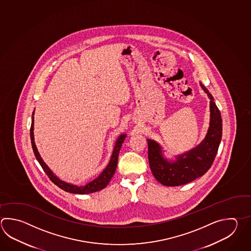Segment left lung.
Here are the masks:
<instances>
[{"label": "left lung", "mask_w": 251, "mask_h": 251, "mask_svg": "<svg viewBox=\"0 0 251 251\" xmlns=\"http://www.w3.org/2000/svg\"><path fill=\"white\" fill-rule=\"evenodd\" d=\"M210 98V127L203 142L188 153L180 154L176 162H168L162 155L158 144L148 139L149 162L154 178L164 186H179L201 177L215 161L222 139L223 124L218 107L209 91L200 84Z\"/></svg>", "instance_id": "obj_1"}]
</instances>
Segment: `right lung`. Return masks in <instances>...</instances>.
I'll return each mask as SVG.
<instances>
[{
    "label": "right lung",
    "mask_w": 251,
    "mask_h": 251,
    "mask_svg": "<svg viewBox=\"0 0 251 251\" xmlns=\"http://www.w3.org/2000/svg\"><path fill=\"white\" fill-rule=\"evenodd\" d=\"M33 129H34V112H33V114H32L30 138L32 149H33V151H34V153H35V156L37 159L38 163L41 165L43 170L45 171L46 175L48 176V178L51 179V182H53L59 188L65 190L67 192L74 193V194H88V193H93V192L101 190V189L106 187V185L110 182V179L113 178V174H114L115 171H116L119 152H120V149L122 148V145H123L124 139L126 138L125 135H121L119 137L116 145H115L114 149H113V155H112V158L110 160V163H109L107 167L104 169L102 174H100L97 179H94L91 182L87 183V185L81 186V187H77V186H75V185L69 184V183H66V182L62 181L61 179H58L56 176L51 173V170L47 167V165L44 163V161L42 160L41 156H40V154H39L37 149H36V145H35V142H34Z\"/></svg>",
    "instance_id": "add662e5"
}]
</instances>
